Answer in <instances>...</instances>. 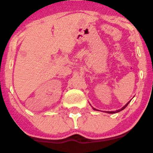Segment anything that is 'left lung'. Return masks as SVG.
<instances>
[{
  "label": "left lung",
  "mask_w": 153,
  "mask_h": 153,
  "mask_svg": "<svg viewBox=\"0 0 153 153\" xmlns=\"http://www.w3.org/2000/svg\"><path fill=\"white\" fill-rule=\"evenodd\" d=\"M129 102H130V101H129V102H128V103H127V104H126V105H125V106H123V107H122V108H121V109H119V110H117V111H106V112H107V113H108V114H114V113H117V112H119V111H122V110H123V109H124V108H126V107H127V105H128V104H129ZM94 108V110H96V108Z\"/></svg>",
  "instance_id": "obj_1"
}]
</instances>
